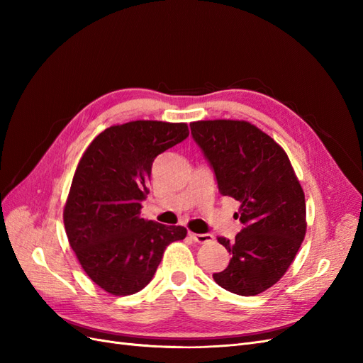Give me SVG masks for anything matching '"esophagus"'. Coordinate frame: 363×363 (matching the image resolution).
<instances>
[{
    "mask_svg": "<svg viewBox=\"0 0 363 363\" xmlns=\"http://www.w3.org/2000/svg\"><path fill=\"white\" fill-rule=\"evenodd\" d=\"M189 236L195 240V242H199V244H208V242H212L213 240V236L212 235H207V233H192V232H189Z\"/></svg>",
    "mask_w": 363,
    "mask_h": 363,
    "instance_id": "esophagus-1",
    "label": "esophagus"
}]
</instances>
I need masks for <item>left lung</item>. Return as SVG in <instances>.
Masks as SVG:
<instances>
[{
  "label": "left lung",
  "mask_w": 363,
  "mask_h": 363,
  "mask_svg": "<svg viewBox=\"0 0 363 363\" xmlns=\"http://www.w3.org/2000/svg\"><path fill=\"white\" fill-rule=\"evenodd\" d=\"M191 133L219 192L240 203L235 218L244 225L235 240L218 238L232 259L213 279L233 294L257 295L284 276L306 236L301 184L284 150L248 121H195Z\"/></svg>",
  "instance_id": "left-lung-1"
}]
</instances>
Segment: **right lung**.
<instances>
[{
	"mask_svg": "<svg viewBox=\"0 0 363 363\" xmlns=\"http://www.w3.org/2000/svg\"><path fill=\"white\" fill-rule=\"evenodd\" d=\"M189 136L186 123L130 121L98 135L77 164L63 223L83 271L103 291L125 296L144 289L182 225L140 216L152 162Z\"/></svg>",
	"mask_w": 363,
	"mask_h": 363,
	"instance_id": "obj_1",
	"label": "right lung"
}]
</instances>
